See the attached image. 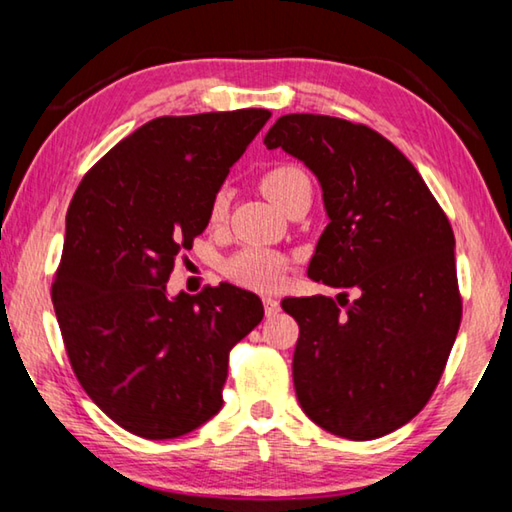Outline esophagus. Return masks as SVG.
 <instances>
[{
  "instance_id": "obj_1",
  "label": "esophagus",
  "mask_w": 512,
  "mask_h": 512,
  "mask_svg": "<svg viewBox=\"0 0 512 512\" xmlns=\"http://www.w3.org/2000/svg\"><path fill=\"white\" fill-rule=\"evenodd\" d=\"M264 311H266V316H268V318L275 316L277 311H280V300H275V298H271V296H266V298H264Z\"/></svg>"
}]
</instances>
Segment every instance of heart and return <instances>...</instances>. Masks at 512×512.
I'll use <instances>...</instances> for the list:
<instances>
[{
    "mask_svg": "<svg viewBox=\"0 0 512 512\" xmlns=\"http://www.w3.org/2000/svg\"><path fill=\"white\" fill-rule=\"evenodd\" d=\"M300 187H309V176L300 167H293V164H280V167H273L262 176V192L280 207ZM225 210H228V189H219L212 198L210 216L214 221H219ZM225 275L232 282L241 284V287L273 291L284 282L287 259L275 253V250L248 246L225 262Z\"/></svg>",
    "mask_w": 512,
    "mask_h": 512,
    "instance_id": "1",
    "label": "heart"
}]
</instances>
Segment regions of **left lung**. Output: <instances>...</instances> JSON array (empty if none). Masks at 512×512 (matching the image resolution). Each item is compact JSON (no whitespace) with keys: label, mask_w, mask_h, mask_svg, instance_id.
<instances>
[{"label":"left lung","mask_w":512,"mask_h":512,"mask_svg":"<svg viewBox=\"0 0 512 512\" xmlns=\"http://www.w3.org/2000/svg\"><path fill=\"white\" fill-rule=\"evenodd\" d=\"M266 149L318 178L327 228L307 275L334 289L284 298L298 320L293 386L318 427L348 440L400 429L436 388L461 325L454 232L418 169L368 126L284 115Z\"/></svg>","instance_id":"8db88e82"}]
</instances>
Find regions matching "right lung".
Segmentation results:
<instances>
[{
  "label": "right lung",
  "instance_id": "add662e5",
  "mask_svg": "<svg viewBox=\"0 0 512 512\" xmlns=\"http://www.w3.org/2000/svg\"><path fill=\"white\" fill-rule=\"evenodd\" d=\"M268 117L248 108L146 121L69 203L56 318L85 393L135 436L180 438L214 418L232 345L262 323L255 293L221 284L169 298L167 280Z\"/></svg>",
  "mask_w": 512,
  "mask_h": 512
}]
</instances>
